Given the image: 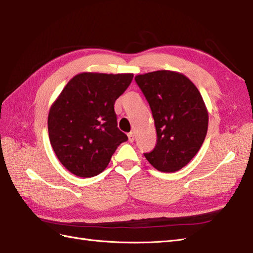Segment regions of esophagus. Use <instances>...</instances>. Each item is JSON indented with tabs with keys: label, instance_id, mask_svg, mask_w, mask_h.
Listing matches in <instances>:
<instances>
[{
	"label": "esophagus",
	"instance_id": "esophagus-1",
	"mask_svg": "<svg viewBox=\"0 0 253 253\" xmlns=\"http://www.w3.org/2000/svg\"><path fill=\"white\" fill-rule=\"evenodd\" d=\"M128 139H129V141H130V142H132V141L134 140V133L133 132H129L128 133Z\"/></svg>",
	"mask_w": 253,
	"mask_h": 253
}]
</instances>
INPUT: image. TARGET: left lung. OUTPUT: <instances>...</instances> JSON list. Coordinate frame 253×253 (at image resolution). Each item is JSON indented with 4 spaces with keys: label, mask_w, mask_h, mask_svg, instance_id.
Instances as JSON below:
<instances>
[{
    "label": "left lung",
    "mask_w": 253,
    "mask_h": 253,
    "mask_svg": "<svg viewBox=\"0 0 253 253\" xmlns=\"http://www.w3.org/2000/svg\"><path fill=\"white\" fill-rule=\"evenodd\" d=\"M157 132L154 150L144 153L152 166L174 172L187 165L206 138L208 111L201 92L184 74L161 70L137 75Z\"/></svg>",
    "instance_id": "1"
}]
</instances>
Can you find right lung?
<instances>
[{
  "label": "right lung",
  "mask_w": 253,
  "mask_h": 253,
  "mask_svg": "<svg viewBox=\"0 0 253 253\" xmlns=\"http://www.w3.org/2000/svg\"><path fill=\"white\" fill-rule=\"evenodd\" d=\"M132 78V73H80L51 104L50 144L70 172L83 178L101 173L117 146L128 140L117 128L114 103Z\"/></svg>",
  "instance_id": "right-lung-1"
}]
</instances>
